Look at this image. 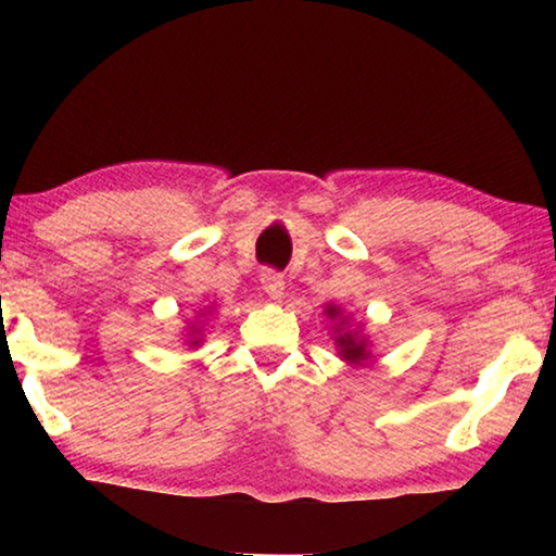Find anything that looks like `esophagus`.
I'll list each match as a JSON object with an SVG mask.
<instances>
[{
    "instance_id": "34e87169",
    "label": "esophagus",
    "mask_w": 556,
    "mask_h": 556,
    "mask_svg": "<svg viewBox=\"0 0 556 556\" xmlns=\"http://www.w3.org/2000/svg\"><path fill=\"white\" fill-rule=\"evenodd\" d=\"M261 283H263V291L268 293L273 301L283 299V293H286V280H283V276H280L278 270L265 268V270L261 273Z\"/></svg>"
}]
</instances>
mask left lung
Listing matches in <instances>:
<instances>
[{
    "mask_svg": "<svg viewBox=\"0 0 556 556\" xmlns=\"http://www.w3.org/2000/svg\"><path fill=\"white\" fill-rule=\"evenodd\" d=\"M326 314H329L331 318H337L339 316V308H329L326 311ZM344 324V321H341ZM337 344H339V349H341V356H344L346 362H364L367 359V344H364V339H356V333H352V331H346V333H339L337 337Z\"/></svg>",
    "mask_w": 556,
    "mask_h": 556,
    "instance_id": "obj_1",
    "label": "left lung"
}]
</instances>
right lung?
I'll use <instances>...</instances> for the list:
<instances>
[{"label":"right lung","mask_w":556,"mask_h":556,"mask_svg":"<svg viewBox=\"0 0 556 556\" xmlns=\"http://www.w3.org/2000/svg\"><path fill=\"white\" fill-rule=\"evenodd\" d=\"M197 331H200V329H194V333H197ZM192 339H194V341H192V344H200V341H197V337H192Z\"/></svg>","instance_id":"add662e5"}]
</instances>
